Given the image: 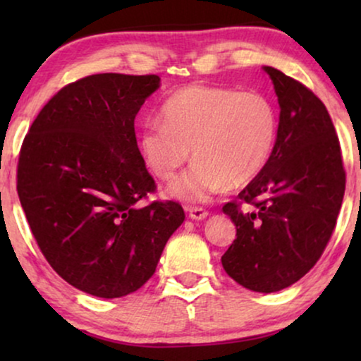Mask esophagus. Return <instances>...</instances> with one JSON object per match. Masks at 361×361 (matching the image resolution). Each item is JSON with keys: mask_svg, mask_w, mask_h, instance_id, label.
Returning a JSON list of instances; mask_svg holds the SVG:
<instances>
[{"mask_svg": "<svg viewBox=\"0 0 361 361\" xmlns=\"http://www.w3.org/2000/svg\"><path fill=\"white\" fill-rule=\"evenodd\" d=\"M209 216V212L200 209V207H192L189 209V219L192 220H205Z\"/></svg>", "mask_w": 361, "mask_h": 361, "instance_id": "esophagus-1", "label": "esophagus"}]
</instances>
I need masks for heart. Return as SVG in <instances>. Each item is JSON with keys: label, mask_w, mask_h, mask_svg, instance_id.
Here are the masks:
<instances>
[{"label": "heart", "mask_w": 361, "mask_h": 361, "mask_svg": "<svg viewBox=\"0 0 361 361\" xmlns=\"http://www.w3.org/2000/svg\"><path fill=\"white\" fill-rule=\"evenodd\" d=\"M161 113L162 120L142 125L137 145L159 179H171L192 149L195 162L167 187L179 200L207 202L226 185L250 184L273 151L278 115L259 92L190 85L167 98Z\"/></svg>", "instance_id": "1"}]
</instances>
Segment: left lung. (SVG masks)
<instances>
[{
	"label": "left lung",
	"mask_w": 361,
	"mask_h": 361,
	"mask_svg": "<svg viewBox=\"0 0 361 361\" xmlns=\"http://www.w3.org/2000/svg\"><path fill=\"white\" fill-rule=\"evenodd\" d=\"M263 71L281 108L278 135L264 169L238 204L224 207L236 238L221 264L240 286L268 294L298 283L324 253L342 207L345 171L324 103L278 68Z\"/></svg>",
	"instance_id": "8db88e82"
}]
</instances>
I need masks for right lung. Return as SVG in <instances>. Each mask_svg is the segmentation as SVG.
Wrapping results in <instances>:
<instances>
[{
    "instance_id": "add662e5",
    "label": "right lung",
    "mask_w": 361,
    "mask_h": 361,
    "mask_svg": "<svg viewBox=\"0 0 361 361\" xmlns=\"http://www.w3.org/2000/svg\"><path fill=\"white\" fill-rule=\"evenodd\" d=\"M157 75L97 73L63 87L34 120L18 162V195L54 271L103 299L135 293L154 274L184 221L176 202H137L156 184L135 118Z\"/></svg>"
}]
</instances>
